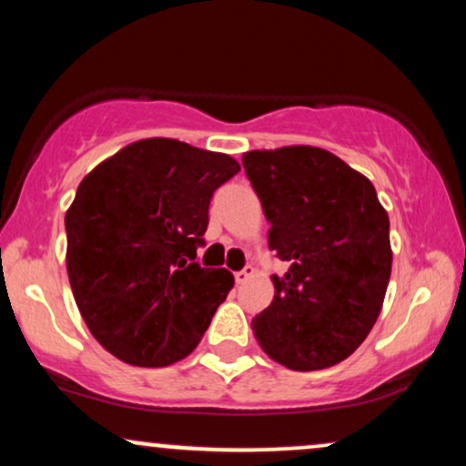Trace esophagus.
<instances>
[{"label":"esophagus","mask_w":466,"mask_h":466,"mask_svg":"<svg viewBox=\"0 0 466 466\" xmlns=\"http://www.w3.org/2000/svg\"><path fill=\"white\" fill-rule=\"evenodd\" d=\"M249 276H254V267H245V269H240V271H237V274H234V280H237V285H243L245 280H248Z\"/></svg>","instance_id":"34e87169"}]
</instances>
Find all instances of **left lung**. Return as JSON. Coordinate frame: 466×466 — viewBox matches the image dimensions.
I'll list each match as a JSON object with an SVG mask.
<instances>
[{
    "label": "left lung",
    "mask_w": 466,
    "mask_h": 466,
    "mask_svg": "<svg viewBox=\"0 0 466 466\" xmlns=\"http://www.w3.org/2000/svg\"><path fill=\"white\" fill-rule=\"evenodd\" d=\"M243 168L269 221V249L287 260L274 300L254 318L271 360L322 370L361 346L392 271L390 218L374 186L315 147L249 151Z\"/></svg>",
    "instance_id": "left-lung-1"
}]
</instances>
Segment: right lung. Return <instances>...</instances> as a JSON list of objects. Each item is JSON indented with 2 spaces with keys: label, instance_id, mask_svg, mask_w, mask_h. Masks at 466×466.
I'll return each mask as SVG.
<instances>
[{
  "label": "right lung",
  "instance_id": "add662e5",
  "mask_svg": "<svg viewBox=\"0 0 466 466\" xmlns=\"http://www.w3.org/2000/svg\"><path fill=\"white\" fill-rule=\"evenodd\" d=\"M237 159L168 137L133 142L80 181L66 215L67 276L92 335L117 360L159 368L197 349L234 287L197 263L210 199Z\"/></svg>",
  "mask_w": 466,
  "mask_h": 466
}]
</instances>
